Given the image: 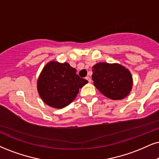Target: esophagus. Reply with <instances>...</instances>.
I'll list each match as a JSON object with an SVG mask.
<instances>
[{
  "label": "esophagus",
  "instance_id": "obj_1",
  "mask_svg": "<svg viewBox=\"0 0 159 159\" xmlns=\"http://www.w3.org/2000/svg\"><path fill=\"white\" fill-rule=\"evenodd\" d=\"M85 79L88 80V82H89V83H91V77H89V76H86Z\"/></svg>",
  "mask_w": 159,
  "mask_h": 159
}]
</instances>
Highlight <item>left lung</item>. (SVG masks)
I'll list each match as a JSON object with an SVG mask.
<instances>
[{
    "instance_id": "obj_1",
    "label": "left lung",
    "mask_w": 159,
    "mask_h": 159,
    "mask_svg": "<svg viewBox=\"0 0 159 159\" xmlns=\"http://www.w3.org/2000/svg\"><path fill=\"white\" fill-rule=\"evenodd\" d=\"M93 85L102 93L113 100L122 99L133 86L130 70L118 63L99 62L93 66Z\"/></svg>"
}]
</instances>
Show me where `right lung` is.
I'll list each match as a JSON object with an SVG mask.
<instances>
[{"label":"right lung","instance_id":"right-lung-1","mask_svg":"<svg viewBox=\"0 0 159 159\" xmlns=\"http://www.w3.org/2000/svg\"><path fill=\"white\" fill-rule=\"evenodd\" d=\"M88 83L67 62L52 61L46 65L38 80V93L46 105L62 108L75 99L79 89Z\"/></svg>","mask_w":159,"mask_h":159}]
</instances>
